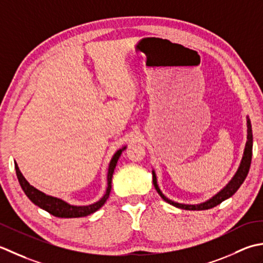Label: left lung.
<instances>
[{
	"instance_id": "left-lung-1",
	"label": "left lung",
	"mask_w": 263,
	"mask_h": 263,
	"mask_svg": "<svg viewBox=\"0 0 263 263\" xmlns=\"http://www.w3.org/2000/svg\"><path fill=\"white\" fill-rule=\"evenodd\" d=\"M252 148H253V135H252L251 121H250V119H248V142H246L242 162H240V165H239L236 175L234 176V178L230 180V183L226 187H224V189L221 192H219L216 196H213L212 199H210L204 203H201V204H196V205L180 204V203H177V202H174V201L167 199V197H165L162 194V192L160 191V189H159V186L157 184V177H155L154 171H152V174H153V185L155 187V190H157V192L159 193V195L161 196L165 202H168L169 204H171V205L177 206L179 209H184V210H208V209H211L213 206L220 204L222 201L227 200L228 197L234 195L235 193H236V191L240 187V185L243 184V181L245 180L246 176H248L249 170H250L251 160H252Z\"/></svg>"
}]
</instances>
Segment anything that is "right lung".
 <instances>
[{"mask_svg": "<svg viewBox=\"0 0 263 263\" xmlns=\"http://www.w3.org/2000/svg\"><path fill=\"white\" fill-rule=\"evenodd\" d=\"M126 147L121 148L118 151L114 158H112L110 165H109V173H108V189H106V192L104 196L102 199L94 203V204H90L87 206H74V205H70L66 203L64 201L57 199V197L53 196H49L42 193L41 191L36 190L35 187L31 186L28 181L25 179V177L23 176V174L20 173V170L18 168V164L14 163V168H15V174H17L19 184L21 186V189L25 192V194L28 196V199L36 204L37 206L42 208L43 210L47 211L49 213H51L52 216L54 217H59V218H79V217H86L88 214L93 213L95 211H98L99 209L108 200V197L110 195L111 192V183H112V175H114L115 168L117 165L118 160H119L120 155L124 151Z\"/></svg>", "mask_w": 263, "mask_h": 263, "instance_id": "1", "label": "right lung"}]
</instances>
